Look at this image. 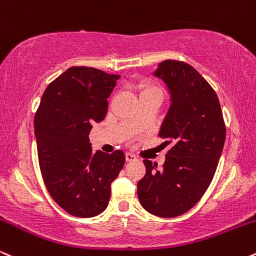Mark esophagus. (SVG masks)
<instances>
[{"label":"esophagus","mask_w":256,"mask_h":256,"mask_svg":"<svg viewBox=\"0 0 256 256\" xmlns=\"http://www.w3.org/2000/svg\"><path fill=\"white\" fill-rule=\"evenodd\" d=\"M126 160H127L128 163H132V162L136 160V157H135L134 154H130V153H126Z\"/></svg>","instance_id":"34e87169"}]
</instances>
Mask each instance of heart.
<instances>
[{"instance_id":"1","label":"heart","mask_w":256,"mask_h":256,"mask_svg":"<svg viewBox=\"0 0 256 256\" xmlns=\"http://www.w3.org/2000/svg\"><path fill=\"white\" fill-rule=\"evenodd\" d=\"M136 90L139 92L140 97L147 94H157L163 97V88L156 81L150 79L140 80L136 85Z\"/></svg>"}]
</instances>
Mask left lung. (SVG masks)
Listing matches in <instances>:
<instances>
[{"instance_id":"obj_1","label":"left lung","mask_w":256,"mask_h":256,"mask_svg":"<svg viewBox=\"0 0 256 256\" xmlns=\"http://www.w3.org/2000/svg\"><path fill=\"white\" fill-rule=\"evenodd\" d=\"M156 75L171 92V106L159 132L171 145L160 170L145 159L138 182L141 206L153 216L178 217L206 193L223 151L226 127L217 93L194 67L166 60Z\"/></svg>"}]
</instances>
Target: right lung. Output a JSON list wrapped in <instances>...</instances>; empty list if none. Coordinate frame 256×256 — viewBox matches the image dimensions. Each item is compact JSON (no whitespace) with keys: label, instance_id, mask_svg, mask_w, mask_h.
Listing matches in <instances>:
<instances>
[{"label":"right lung","instance_id":"obj_1","mask_svg":"<svg viewBox=\"0 0 256 256\" xmlns=\"http://www.w3.org/2000/svg\"><path fill=\"white\" fill-rule=\"evenodd\" d=\"M120 75L75 66L51 81L34 115L39 169L55 202L69 214L90 218L106 208L111 183L126 162L120 150L92 154L90 130L106 115Z\"/></svg>","mask_w":256,"mask_h":256}]
</instances>
